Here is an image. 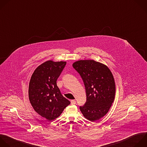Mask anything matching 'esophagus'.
I'll list each match as a JSON object with an SVG mask.
<instances>
[{"label":"esophagus","instance_id":"1","mask_svg":"<svg viewBox=\"0 0 147 147\" xmlns=\"http://www.w3.org/2000/svg\"><path fill=\"white\" fill-rule=\"evenodd\" d=\"M71 102V105H75V104H76V101H75V100H71V102Z\"/></svg>","mask_w":147,"mask_h":147}]
</instances>
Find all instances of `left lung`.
Wrapping results in <instances>:
<instances>
[{
    "label": "left lung",
    "instance_id": "obj_1",
    "mask_svg": "<svg viewBox=\"0 0 147 147\" xmlns=\"http://www.w3.org/2000/svg\"><path fill=\"white\" fill-rule=\"evenodd\" d=\"M73 67L85 87L86 102L80 109L84 117L94 122L109 112L115 99L116 88L113 73L105 64L94 60H80Z\"/></svg>",
    "mask_w": 147,
    "mask_h": 147
}]
</instances>
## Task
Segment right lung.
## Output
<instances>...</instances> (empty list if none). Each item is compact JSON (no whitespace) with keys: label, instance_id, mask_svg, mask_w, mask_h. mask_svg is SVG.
<instances>
[{"label":"right lung","instance_id":"1","mask_svg":"<svg viewBox=\"0 0 147 147\" xmlns=\"http://www.w3.org/2000/svg\"><path fill=\"white\" fill-rule=\"evenodd\" d=\"M66 62L47 61L39 65L31 76L29 84V99L34 110L48 121H53L70 104L64 97L57 81Z\"/></svg>","mask_w":147,"mask_h":147}]
</instances>
